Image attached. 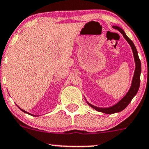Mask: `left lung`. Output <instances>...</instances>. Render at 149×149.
I'll return each instance as SVG.
<instances>
[{
    "mask_svg": "<svg viewBox=\"0 0 149 149\" xmlns=\"http://www.w3.org/2000/svg\"><path fill=\"white\" fill-rule=\"evenodd\" d=\"M114 28L118 30L122 34L123 37L126 39V40L128 42V43L130 44V47L132 48V53H133V56H134V60H135V73H134L133 78H132V84L130 86V88L129 89V91L127 92V94L123 96V98L121 100L118 102L117 103L114 105L113 106H111L109 107H96L94 105H92L88 102L87 101V103H88L89 105H90L92 108H94V110H96L98 112H103L105 114H114L116 112H119L123 110H124L126 107L128 106V104L130 103V101H132V99L133 98L134 96L137 94V93L139 90V85H140V74H141V62L139 60V56H138L137 51L136 49V47L135 44H133V42L128 38V36L126 35L125 32L121 29V28L118 26H113Z\"/></svg>",
    "mask_w": 149,
    "mask_h": 149,
    "instance_id": "1",
    "label": "left lung"
}]
</instances>
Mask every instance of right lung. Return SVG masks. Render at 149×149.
<instances>
[{
  "label": "right lung",
  "instance_id": "1",
  "mask_svg": "<svg viewBox=\"0 0 149 149\" xmlns=\"http://www.w3.org/2000/svg\"><path fill=\"white\" fill-rule=\"evenodd\" d=\"M19 108L20 109V110H21V111H23V112H25V113H27V114H30V115H32V116H35V115H33V114H30V113H29V112H26V111H25V110H22V109L21 108H20V107H19Z\"/></svg>",
  "mask_w": 149,
  "mask_h": 149
}]
</instances>
